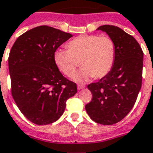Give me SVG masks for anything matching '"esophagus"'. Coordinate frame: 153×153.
Wrapping results in <instances>:
<instances>
[{
  "instance_id": "esophagus-1",
  "label": "esophagus",
  "mask_w": 153,
  "mask_h": 153,
  "mask_svg": "<svg viewBox=\"0 0 153 153\" xmlns=\"http://www.w3.org/2000/svg\"><path fill=\"white\" fill-rule=\"evenodd\" d=\"M85 88V86H84V85H77L78 90L82 89V88Z\"/></svg>"
}]
</instances>
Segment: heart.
<instances>
[{"label": "heart", "instance_id": "b5f03b06", "mask_svg": "<svg viewBox=\"0 0 153 153\" xmlns=\"http://www.w3.org/2000/svg\"><path fill=\"white\" fill-rule=\"evenodd\" d=\"M66 47L68 49L56 50L54 61L64 75L71 76L80 60L82 68L73 76L77 82H84L92 76L104 77L115 63L116 44L108 36L80 35L68 41Z\"/></svg>", "mask_w": 153, "mask_h": 153}]
</instances>
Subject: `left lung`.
<instances>
[{
	"label": "left lung",
	"mask_w": 153,
	"mask_h": 153,
	"mask_svg": "<svg viewBox=\"0 0 153 153\" xmlns=\"http://www.w3.org/2000/svg\"><path fill=\"white\" fill-rule=\"evenodd\" d=\"M114 41L116 60L112 69L88 88L92 100L85 105L93 121L104 125L116 124L124 119L134 106L142 84L144 53L132 36L117 26H100Z\"/></svg>",
	"instance_id": "1"
}]
</instances>
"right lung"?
Segmentation results:
<instances>
[{
    "label": "right lung",
    "mask_w": 153,
    "mask_h": 153,
    "mask_svg": "<svg viewBox=\"0 0 153 153\" xmlns=\"http://www.w3.org/2000/svg\"><path fill=\"white\" fill-rule=\"evenodd\" d=\"M72 34L48 25L36 27L16 39L9 56L11 93L25 117L39 125L57 120L66 101L77 92L76 83L64 76L54 53Z\"/></svg>",
    "instance_id": "add662e5"
}]
</instances>
